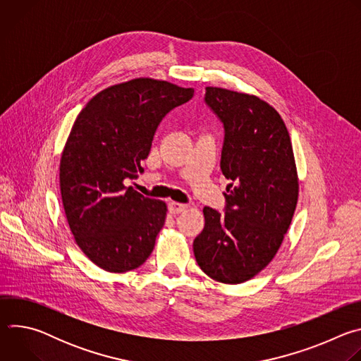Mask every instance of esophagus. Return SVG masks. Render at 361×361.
<instances>
[{"mask_svg":"<svg viewBox=\"0 0 361 361\" xmlns=\"http://www.w3.org/2000/svg\"><path fill=\"white\" fill-rule=\"evenodd\" d=\"M187 207H188L187 204H181V202H176V201H171V202L169 204V209H170V213H171V214H178V213L184 212Z\"/></svg>","mask_w":361,"mask_h":361,"instance_id":"34e87169","label":"esophagus"}]
</instances>
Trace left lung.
I'll list each match as a JSON object with an SVG mask.
<instances>
[{
  "instance_id": "8db88e82",
  "label": "left lung",
  "mask_w": 361,
  "mask_h": 361,
  "mask_svg": "<svg viewBox=\"0 0 361 361\" xmlns=\"http://www.w3.org/2000/svg\"><path fill=\"white\" fill-rule=\"evenodd\" d=\"M204 101L224 127L220 167L231 183L224 214L204 207V230L192 248L209 277L238 284L273 260L291 224L298 197L294 154L283 118L259 97L207 87Z\"/></svg>"
}]
</instances>
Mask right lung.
<instances>
[{"mask_svg": "<svg viewBox=\"0 0 361 361\" xmlns=\"http://www.w3.org/2000/svg\"><path fill=\"white\" fill-rule=\"evenodd\" d=\"M192 88L137 78L92 97L78 114L60 163L71 233L88 259L110 273L140 267L166 221V202L127 187L142 173L163 118Z\"/></svg>", "mask_w": 361, "mask_h": 361, "instance_id": "obj_1", "label": "right lung"}]
</instances>
